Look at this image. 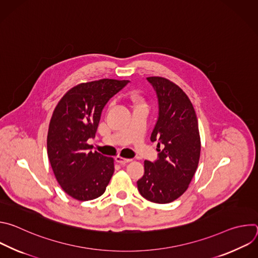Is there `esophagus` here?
Listing matches in <instances>:
<instances>
[{"label": "esophagus", "mask_w": 258, "mask_h": 258, "mask_svg": "<svg viewBox=\"0 0 258 258\" xmlns=\"http://www.w3.org/2000/svg\"><path fill=\"white\" fill-rule=\"evenodd\" d=\"M115 161L121 165H125L126 163H128L130 161H132L131 159H127V158H123V157H120V156H117L115 158Z\"/></svg>", "instance_id": "34e87169"}]
</instances>
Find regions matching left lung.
<instances>
[{"label": "left lung", "mask_w": 258, "mask_h": 258, "mask_svg": "<svg viewBox=\"0 0 258 258\" xmlns=\"http://www.w3.org/2000/svg\"><path fill=\"white\" fill-rule=\"evenodd\" d=\"M158 100V117L151 134L158 157L145 160L144 175L137 181L140 194L154 203H169L189 187L200 158L201 143L194 107L183 91L159 77L147 78Z\"/></svg>", "instance_id": "1"}]
</instances>
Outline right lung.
Here are the masks:
<instances>
[{"mask_svg":"<svg viewBox=\"0 0 258 258\" xmlns=\"http://www.w3.org/2000/svg\"><path fill=\"white\" fill-rule=\"evenodd\" d=\"M130 81L104 79L69 90L57 104L48 131V157L63 191L80 201L93 200L106 190L114 160L92 152L105 105Z\"/></svg>","mask_w":258,"mask_h":258,"instance_id":"1","label":"right lung"}]
</instances>
